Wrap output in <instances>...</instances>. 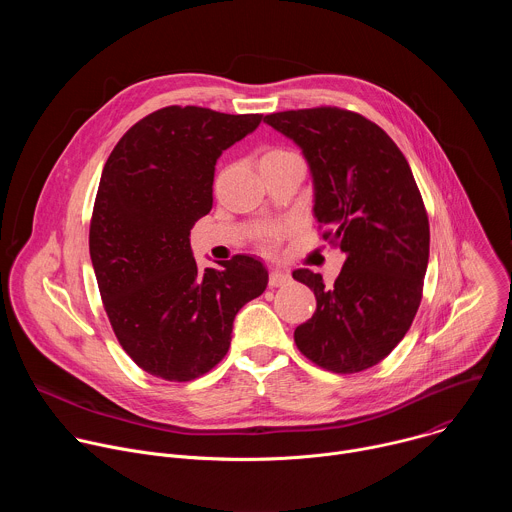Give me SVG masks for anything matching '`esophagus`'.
<instances>
[{"mask_svg": "<svg viewBox=\"0 0 512 512\" xmlns=\"http://www.w3.org/2000/svg\"><path fill=\"white\" fill-rule=\"evenodd\" d=\"M289 279L291 277L287 273L279 271V269H271L269 271V287H283V285L289 283Z\"/></svg>", "mask_w": 512, "mask_h": 512, "instance_id": "obj_1", "label": "esophagus"}]
</instances>
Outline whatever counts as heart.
I'll return each instance as SVG.
<instances>
[{
  "mask_svg": "<svg viewBox=\"0 0 512 512\" xmlns=\"http://www.w3.org/2000/svg\"><path fill=\"white\" fill-rule=\"evenodd\" d=\"M294 160H302L300 154H296L294 150H289V148H271V150H267V152L261 156L259 164H283V162H294ZM289 231H291L289 225L267 227V229H263V231L259 233V237H257V239H259V245H261L265 251H273V249H277L279 241H281Z\"/></svg>",
  "mask_w": 512,
  "mask_h": 512,
  "instance_id": "obj_1",
  "label": "heart"
}]
</instances>
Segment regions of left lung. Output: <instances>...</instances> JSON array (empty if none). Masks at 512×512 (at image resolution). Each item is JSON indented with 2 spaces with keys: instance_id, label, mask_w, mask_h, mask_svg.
I'll use <instances>...</instances> for the list:
<instances>
[{
  "instance_id": "obj_1",
  "label": "left lung",
  "mask_w": 512,
  "mask_h": 512,
  "mask_svg": "<svg viewBox=\"0 0 512 512\" xmlns=\"http://www.w3.org/2000/svg\"><path fill=\"white\" fill-rule=\"evenodd\" d=\"M263 121L302 148L322 239L344 253L334 285L310 269L294 271L316 296V312L294 340L326 371L375 367L403 340L421 304L429 221L413 172L395 141L358 113L314 107Z\"/></svg>"
}]
</instances>
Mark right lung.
<instances>
[{
	"mask_svg": "<svg viewBox=\"0 0 512 512\" xmlns=\"http://www.w3.org/2000/svg\"><path fill=\"white\" fill-rule=\"evenodd\" d=\"M263 115L164 107L113 148L97 190L89 249L113 332L139 369L202 377L231 346L237 312L267 287L249 255L198 269L190 229L212 208L214 166Z\"/></svg>",
	"mask_w": 512,
	"mask_h": 512,
	"instance_id": "1",
	"label": "right lung"
}]
</instances>
